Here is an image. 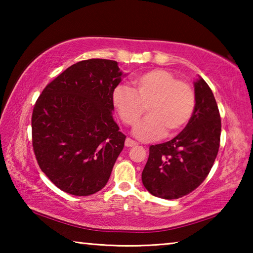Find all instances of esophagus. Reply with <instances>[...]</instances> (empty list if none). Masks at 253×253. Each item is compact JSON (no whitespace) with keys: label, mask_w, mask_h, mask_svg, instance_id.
<instances>
[{"label":"esophagus","mask_w":253,"mask_h":253,"mask_svg":"<svg viewBox=\"0 0 253 253\" xmlns=\"http://www.w3.org/2000/svg\"><path fill=\"white\" fill-rule=\"evenodd\" d=\"M135 145H137L135 140H132L130 138H126V140H125V146L126 147H132V146H135Z\"/></svg>","instance_id":"esophagus-1"}]
</instances>
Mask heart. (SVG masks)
Listing matches in <instances>:
<instances>
[{
	"label": "heart",
	"instance_id": "obj_1",
	"mask_svg": "<svg viewBox=\"0 0 253 253\" xmlns=\"http://www.w3.org/2000/svg\"><path fill=\"white\" fill-rule=\"evenodd\" d=\"M134 89L118 84L111 92V100L121 121L134 126L143 116H148L135 127L134 135L143 142L161 138L165 134H177L191 121L196 97L194 89L172 72L153 69L136 76Z\"/></svg>",
	"mask_w": 253,
	"mask_h": 253
}]
</instances>
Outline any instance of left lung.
Here are the masks:
<instances>
[{
	"instance_id": "1",
	"label": "left lung",
	"mask_w": 253,
	"mask_h": 253,
	"mask_svg": "<svg viewBox=\"0 0 253 253\" xmlns=\"http://www.w3.org/2000/svg\"><path fill=\"white\" fill-rule=\"evenodd\" d=\"M196 104L186 127L169 142L152 145L142 173L144 186L157 198H182L200 186L220 147L221 118L215 98L203 78L194 83Z\"/></svg>"
}]
</instances>
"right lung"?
I'll return each mask as SVG.
<instances>
[{
    "label": "right lung",
    "instance_id": "add662e5",
    "mask_svg": "<svg viewBox=\"0 0 253 253\" xmlns=\"http://www.w3.org/2000/svg\"><path fill=\"white\" fill-rule=\"evenodd\" d=\"M118 62L89 59L46 84L32 113V146L40 169L67 193L87 196L108 182L126 136L111 116Z\"/></svg>",
    "mask_w": 253,
    "mask_h": 253
}]
</instances>
